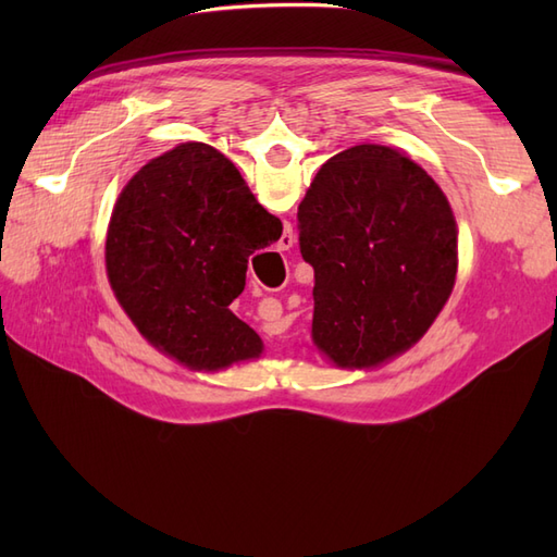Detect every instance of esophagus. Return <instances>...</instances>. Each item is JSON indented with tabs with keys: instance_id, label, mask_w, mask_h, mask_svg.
Masks as SVG:
<instances>
[{
	"instance_id": "1",
	"label": "esophagus",
	"mask_w": 557,
	"mask_h": 557,
	"mask_svg": "<svg viewBox=\"0 0 557 557\" xmlns=\"http://www.w3.org/2000/svg\"><path fill=\"white\" fill-rule=\"evenodd\" d=\"M293 244H295V234H293V230H285L283 234H281V239H278V250H290L293 248Z\"/></svg>"
}]
</instances>
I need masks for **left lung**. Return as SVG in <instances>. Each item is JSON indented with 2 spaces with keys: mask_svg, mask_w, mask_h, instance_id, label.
<instances>
[{
  "mask_svg": "<svg viewBox=\"0 0 557 557\" xmlns=\"http://www.w3.org/2000/svg\"><path fill=\"white\" fill-rule=\"evenodd\" d=\"M297 218L320 356L376 369L423 339L458 274V223L423 166L391 146H350L320 166Z\"/></svg>",
  "mask_w": 557,
  "mask_h": 557,
  "instance_id": "8db88e82",
  "label": "left lung"
}]
</instances>
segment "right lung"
Wrapping results in <instances>:
<instances>
[{"mask_svg": "<svg viewBox=\"0 0 557 557\" xmlns=\"http://www.w3.org/2000/svg\"><path fill=\"white\" fill-rule=\"evenodd\" d=\"M281 232L221 150L178 144L117 195L107 276L150 346L195 372H221L262 356V339L230 305L246 285L250 252Z\"/></svg>", "mask_w": 557, "mask_h": 557, "instance_id": "obj_1", "label": "right lung"}]
</instances>
